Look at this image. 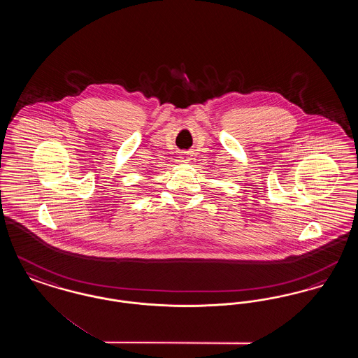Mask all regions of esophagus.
<instances>
[{"mask_svg":"<svg viewBox=\"0 0 358 358\" xmlns=\"http://www.w3.org/2000/svg\"><path fill=\"white\" fill-rule=\"evenodd\" d=\"M187 154H182V158H184V159H185V158H187Z\"/></svg>","mask_w":358,"mask_h":358,"instance_id":"34e87169","label":"esophagus"}]
</instances>
